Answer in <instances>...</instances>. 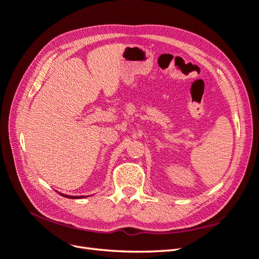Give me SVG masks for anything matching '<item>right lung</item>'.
I'll return each instance as SVG.
<instances>
[{
    "instance_id": "add662e5",
    "label": "right lung",
    "mask_w": 259,
    "mask_h": 259,
    "mask_svg": "<svg viewBox=\"0 0 259 259\" xmlns=\"http://www.w3.org/2000/svg\"><path fill=\"white\" fill-rule=\"evenodd\" d=\"M60 195H62V197L65 198H68V199H83V198H86V195H68V194H64V193H60L58 192Z\"/></svg>"
}]
</instances>
